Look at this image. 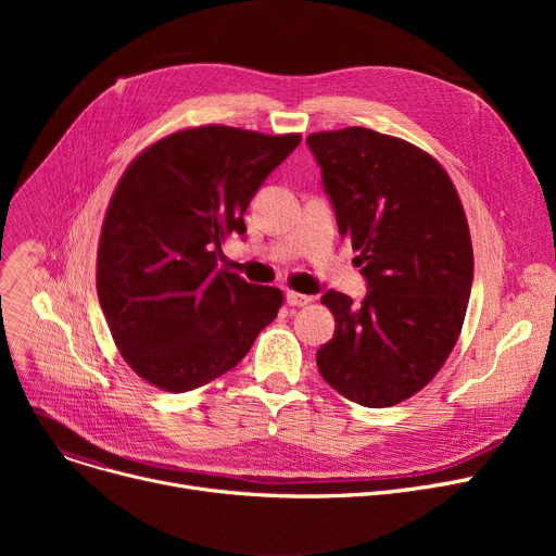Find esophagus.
Wrapping results in <instances>:
<instances>
[{"instance_id": "esophagus-1", "label": "esophagus", "mask_w": 556, "mask_h": 556, "mask_svg": "<svg viewBox=\"0 0 556 556\" xmlns=\"http://www.w3.org/2000/svg\"><path fill=\"white\" fill-rule=\"evenodd\" d=\"M286 302L290 306H306L311 302V298L302 295V293H295V290H286Z\"/></svg>"}]
</instances>
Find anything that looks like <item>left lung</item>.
I'll return each mask as SVG.
<instances>
[{
	"label": "left lung",
	"instance_id": "left-lung-1",
	"mask_svg": "<svg viewBox=\"0 0 556 556\" xmlns=\"http://www.w3.org/2000/svg\"><path fill=\"white\" fill-rule=\"evenodd\" d=\"M338 231L361 252V304L327 290L333 338L317 349L325 381L365 407L419 392L457 342L473 283V248L457 191L430 155L369 128L306 139Z\"/></svg>",
	"mask_w": 556,
	"mask_h": 556
}]
</instances>
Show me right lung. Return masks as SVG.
I'll list each match as a JSON object with an SVG mask.
<instances>
[{"label": "right lung", "instance_id": "1", "mask_svg": "<svg viewBox=\"0 0 556 556\" xmlns=\"http://www.w3.org/2000/svg\"><path fill=\"white\" fill-rule=\"evenodd\" d=\"M300 135L229 126L173 132L146 149L110 200L97 290L126 363L166 392L214 381L250 352L277 317L279 288L218 268L227 233Z\"/></svg>", "mask_w": 556, "mask_h": 556}]
</instances>
